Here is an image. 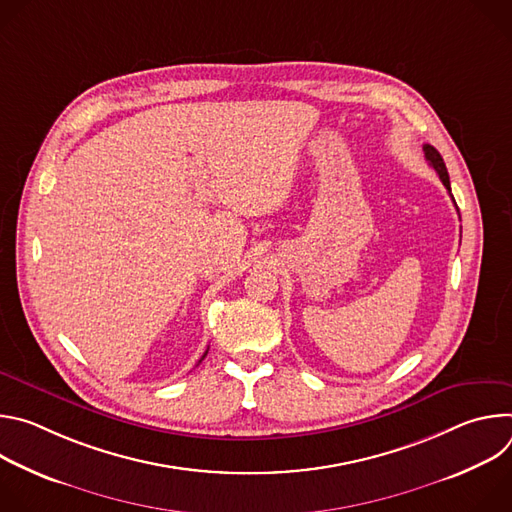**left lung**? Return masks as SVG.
I'll return each instance as SVG.
<instances>
[{
  "label": "left lung",
  "instance_id": "8db88e82",
  "mask_svg": "<svg viewBox=\"0 0 512 512\" xmlns=\"http://www.w3.org/2000/svg\"><path fill=\"white\" fill-rule=\"evenodd\" d=\"M423 152H425V160H427V164L437 172V176H440V180L444 182V186L448 188V192H450V196H452V186H450V176H448V168H446V164H444V158L440 156V152H437L433 145H429V143H425L423 145ZM454 200V198H452Z\"/></svg>",
  "mask_w": 512,
  "mask_h": 512
}]
</instances>
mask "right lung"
Returning a JSON list of instances; mask_svg holds the SVG:
<instances>
[{"instance_id": "add662e5", "label": "right lung", "mask_w": 512, "mask_h": 512, "mask_svg": "<svg viewBox=\"0 0 512 512\" xmlns=\"http://www.w3.org/2000/svg\"><path fill=\"white\" fill-rule=\"evenodd\" d=\"M206 352H208V350H206ZM206 352H204V354H202V358H200V360H204V356H206ZM200 360H198V362H200Z\"/></svg>"}]
</instances>
